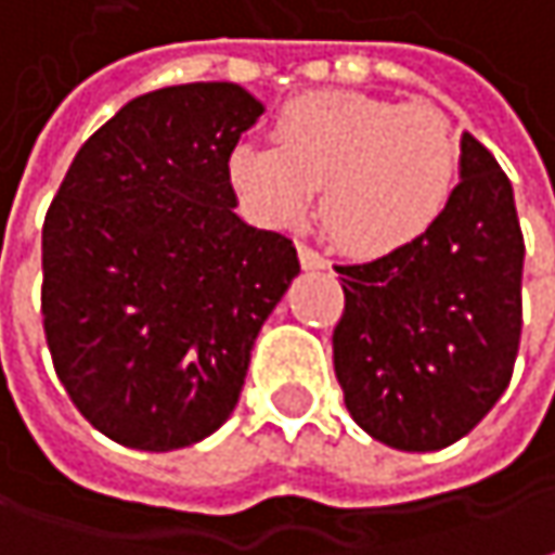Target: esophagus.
Wrapping results in <instances>:
<instances>
[{
	"instance_id": "obj_1",
	"label": "esophagus",
	"mask_w": 555,
	"mask_h": 555,
	"mask_svg": "<svg viewBox=\"0 0 555 555\" xmlns=\"http://www.w3.org/2000/svg\"><path fill=\"white\" fill-rule=\"evenodd\" d=\"M298 260H301L305 270H323V267H326V257L317 254L310 245H298Z\"/></svg>"
}]
</instances>
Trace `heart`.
I'll return each mask as SVG.
<instances>
[{"label": "heart", "instance_id": "heart-1", "mask_svg": "<svg viewBox=\"0 0 555 555\" xmlns=\"http://www.w3.org/2000/svg\"><path fill=\"white\" fill-rule=\"evenodd\" d=\"M273 144L229 153V179L263 225H295L323 188L320 216L354 254L379 257L430 232L452 197L459 141L430 103H392L354 90L295 96L273 121Z\"/></svg>", "mask_w": 555, "mask_h": 555}]
</instances>
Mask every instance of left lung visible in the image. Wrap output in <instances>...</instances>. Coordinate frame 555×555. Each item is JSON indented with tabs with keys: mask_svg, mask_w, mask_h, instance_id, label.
<instances>
[{
	"mask_svg": "<svg viewBox=\"0 0 555 555\" xmlns=\"http://www.w3.org/2000/svg\"><path fill=\"white\" fill-rule=\"evenodd\" d=\"M459 184L427 235L339 267L333 364L345 408L374 440L437 452L500 402L521 339L525 238L512 184L462 134Z\"/></svg>",
	"mask_w": 555,
	"mask_h": 555,
	"instance_id": "obj_1",
	"label": "left lung"
}]
</instances>
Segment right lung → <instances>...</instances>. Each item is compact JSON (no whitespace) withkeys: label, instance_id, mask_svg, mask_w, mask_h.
<instances>
[{"label":"right lung","instance_id":"obj_1","mask_svg":"<svg viewBox=\"0 0 555 555\" xmlns=\"http://www.w3.org/2000/svg\"><path fill=\"white\" fill-rule=\"evenodd\" d=\"M263 115L232 81L159 87L87 138L43 222L55 374L109 440L172 452L238 405L295 245L235 212L229 153Z\"/></svg>","mask_w":555,"mask_h":555}]
</instances>
